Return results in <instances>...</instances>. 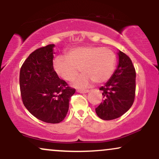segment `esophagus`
Masks as SVG:
<instances>
[{"instance_id": "34e87169", "label": "esophagus", "mask_w": 159, "mask_h": 159, "mask_svg": "<svg viewBox=\"0 0 159 159\" xmlns=\"http://www.w3.org/2000/svg\"><path fill=\"white\" fill-rule=\"evenodd\" d=\"M77 91L80 93H87L89 92V90H78Z\"/></svg>"}]
</instances>
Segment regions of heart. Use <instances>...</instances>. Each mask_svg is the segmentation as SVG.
Returning a JSON list of instances; mask_svg holds the SVG:
<instances>
[{
    "label": "heart",
    "mask_w": 159,
    "mask_h": 159,
    "mask_svg": "<svg viewBox=\"0 0 159 159\" xmlns=\"http://www.w3.org/2000/svg\"><path fill=\"white\" fill-rule=\"evenodd\" d=\"M116 61V54L111 49L88 45L71 49L67 57H56L53 67L56 74L67 81H72L81 68L84 74L74 84L84 88L93 81L96 84L107 81L114 73Z\"/></svg>",
    "instance_id": "b5f03b06"
}]
</instances>
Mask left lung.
Listing matches in <instances>:
<instances>
[{
  "instance_id": "1",
  "label": "left lung",
  "mask_w": 159,
  "mask_h": 159,
  "mask_svg": "<svg viewBox=\"0 0 159 159\" xmlns=\"http://www.w3.org/2000/svg\"><path fill=\"white\" fill-rule=\"evenodd\" d=\"M119 64L108 81L99 88L103 98L96 108V114L105 120L120 117L129 110L135 97L136 72L130 57L119 52Z\"/></svg>"
}]
</instances>
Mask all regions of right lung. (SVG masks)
<instances>
[{
    "instance_id": "obj_1",
    "label": "right lung",
    "mask_w": 159,
    "mask_h": 159,
    "mask_svg": "<svg viewBox=\"0 0 159 159\" xmlns=\"http://www.w3.org/2000/svg\"><path fill=\"white\" fill-rule=\"evenodd\" d=\"M54 44L37 48L25 60L20 69L19 85L25 107L45 123H59L69 110L75 93L58 77L53 67Z\"/></svg>"
}]
</instances>
